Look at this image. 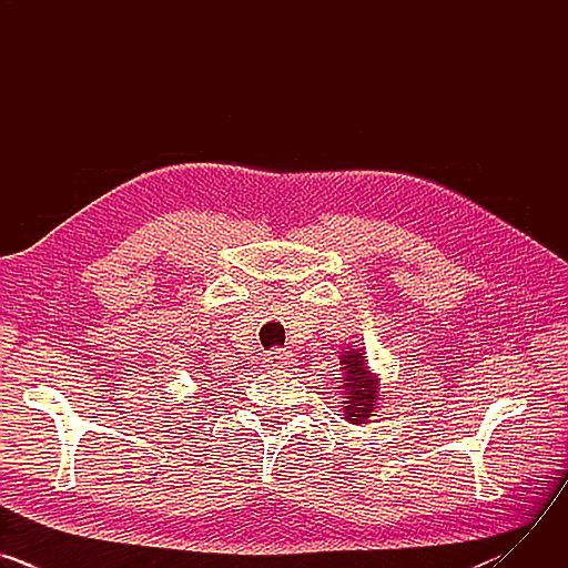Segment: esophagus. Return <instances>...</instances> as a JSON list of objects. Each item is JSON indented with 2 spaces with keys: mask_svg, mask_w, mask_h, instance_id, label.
<instances>
[{
  "mask_svg": "<svg viewBox=\"0 0 568 568\" xmlns=\"http://www.w3.org/2000/svg\"><path fill=\"white\" fill-rule=\"evenodd\" d=\"M292 364H294V359H292V355H290L287 351L274 348V351H270V353L265 355V366H267V368H287V366H292Z\"/></svg>",
  "mask_w": 568,
  "mask_h": 568,
  "instance_id": "obj_1",
  "label": "esophagus"
}]
</instances>
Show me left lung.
Returning a JSON list of instances; mask_svg holds the SVG:
<instances>
[{
    "label": "left lung",
    "mask_w": 568,
    "mask_h": 568,
    "mask_svg": "<svg viewBox=\"0 0 568 568\" xmlns=\"http://www.w3.org/2000/svg\"><path fill=\"white\" fill-rule=\"evenodd\" d=\"M342 377L339 388L344 395L342 416L351 425H366L379 409V377L371 371L366 353L357 346H351L339 355Z\"/></svg>",
    "instance_id": "8db88e82"
}]
</instances>
